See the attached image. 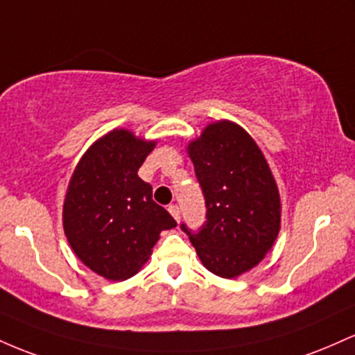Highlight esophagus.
Returning <instances> with one entry per match:
<instances>
[{
  "instance_id": "1",
  "label": "esophagus",
  "mask_w": 355,
  "mask_h": 355,
  "mask_svg": "<svg viewBox=\"0 0 355 355\" xmlns=\"http://www.w3.org/2000/svg\"><path fill=\"white\" fill-rule=\"evenodd\" d=\"M167 209H169V213L173 214L174 220H176V221L181 220V211H179L178 205H169V208H167Z\"/></svg>"
}]
</instances>
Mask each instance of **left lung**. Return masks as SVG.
Returning <instances> with one entry per match:
<instances>
[{"mask_svg":"<svg viewBox=\"0 0 355 355\" xmlns=\"http://www.w3.org/2000/svg\"><path fill=\"white\" fill-rule=\"evenodd\" d=\"M189 156L205 196L206 221L181 223L211 273L248 272L272 248L280 230V196L263 154L241 127L216 122L191 142Z\"/></svg>","mask_w":355,"mask_h":355,"instance_id":"8db88e82","label":"left lung"}]
</instances>
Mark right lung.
I'll return each mask as SVG.
<instances>
[{"mask_svg":"<svg viewBox=\"0 0 355 355\" xmlns=\"http://www.w3.org/2000/svg\"><path fill=\"white\" fill-rule=\"evenodd\" d=\"M154 142L112 130L78 162L63 205V228L75 254L109 280H125L146 263L159 233L178 226L137 176Z\"/></svg>","mask_w":355,"mask_h":355,"instance_id":"obj_1","label":"right lung"}]
</instances>
